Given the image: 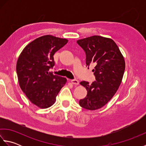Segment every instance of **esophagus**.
<instances>
[{"instance_id": "esophagus-1", "label": "esophagus", "mask_w": 146, "mask_h": 146, "mask_svg": "<svg viewBox=\"0 0 146 146\" xmlns=\"http://www.w3.org/2000/svg\"><path fill=\"white\" fill-rule=\"evenodd\" d=\"M71 83H72L73 85H78L79 84V82L77 80H71Z\"/></svg>"}]
</instances>
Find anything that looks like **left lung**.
I'll use <instances>...</instances> for the list:
<instances>
[{
    "mask_svg": "<svg viewBox=\"0 0 146 146\" xmlns=\"http://www.w3.org/2000/svg\"><path fill=\"white\" fill-rule=\"evenodd\" d=\"M77 43L85 52L86 66L94 64L96 79L91 85L85 81L80 83L87 95L79 104L85 109L97 110L106 105L119 88L125 71L124 58L110 38L93 36L79 39Z\"/></svg>",
    "mask_w": 146,
    "mask_h": 146,
    "instance_id": "obj_1",
    "label": "left lung"
}]
</instances>
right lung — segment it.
<instances>
[{
    "label": "right lung",
    "mask_w": 146,
    "mask_h": 146,
    "mask_svg": "<svg viewBox=\"0 0 146 146\" xmlns=\"http://www.w3.org/2000/svg\"><path fill=\"white\" fill-rule=\"evenodd\" d=\"M68 40L51 35L39 37L29 43L18 58L16 71L19 84L32 104L47 108L54 104L58 93L67 82L54 75L53 55Z\"/></svg>",
    "instance_id": "right-lung-1"
}]
</instances>
